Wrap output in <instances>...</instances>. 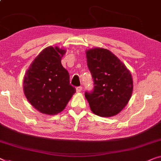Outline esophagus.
Wrapping results in <instances>:
<instances>
[{
    "label": "esophagus",
    "instance_id": "esophagus-1",
    "mask_svg": "<svg viewBox=\"0 0 161 161\" xmlns=\"http://www.w3.org/2000/svg\"><path fill=\"white\" fill-rule=\"evenodd\" d=\"M81 91H82V87H81V86H78V87L76 88V92L78 93L80 92Z\"/></svg>",
    "mask_w": 161,
    "mask_h": 161
}]
</instances>
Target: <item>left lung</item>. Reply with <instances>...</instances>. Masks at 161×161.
I'll return each mask as SVG.
<instances>
[{"label":"left lung","mask_w":161,"mask_h":161,"mask_svg":"<svg viewBox=\"0 0 161 161\" xmlns=\"http://www.w3.org/2000/svg\"><path fill=\"white\" fill-rule=\"evenodd\" d=\"M87 65L94 80V89L85 97L92 111L101 117L116 115L131 99L133 79L120 60L106 48L86 50Z\"/></svg>","instance_id":"1"}]
</instances>
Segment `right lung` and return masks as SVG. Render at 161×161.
Returning a JSON list of instances; mask_svg holds the SVG:
<instances>
[{
	"label": "right lung",
	"instance_id": "obj_1",
	"mask_svg": "<svg viewBox=\"0 0 161 161\" xmlns=\"http://www.w3.org/2000/svg\"><path fill=\"white\" fill-rule=\"evenodd\" d=\"M66 53L58 46H48L37 56L25 73L24 93L37 110L56 115L65 108L76 92L69 83V75L61 63Z\"/></svg>",
	"mask_w": 161,
	"mask_h": 161
}]
</instances>
